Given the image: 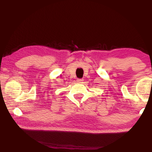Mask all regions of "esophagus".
Segmentation results:
<instances>
[{"label": "esophagus", "instance_id": "1", "mask_svg": "<svg viewBox=\"0 0 152 152\" xmlns=\"http://www.w3.org/2000/svg\"><path fill=\"white\" fill-rule=\"evenodd\" d=\"M83 80H84L83 79H77V82L81 83V82H83Z\"/></svg>", "mask_w": 152, "mask_h": 152}]
</instances>
